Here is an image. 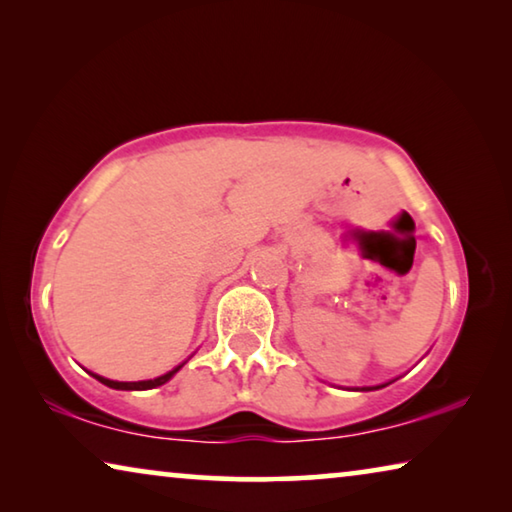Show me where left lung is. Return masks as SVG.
<instances>
[{"label": "left lung", "instance_id": "1", "mask_svg": "<svg viewBox=\"0 0 512 512\" xmlns=\"http://www.w3.org/2000/svg\"><path fill=\"white\" fill-rule=\"evenodd\" d=\"M380 387H385V385H380ZM373 389H378V387H373Z\"/></svg>", "mask_w": 512, "mask_h": 512}]
</instances>
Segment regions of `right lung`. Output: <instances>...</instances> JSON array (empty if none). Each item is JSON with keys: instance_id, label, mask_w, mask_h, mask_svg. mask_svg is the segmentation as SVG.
<instances>
[{"instance_id": "1", "label": "right lung", "mask_w": 512, "mask_h": 512, "mask_svg": "<svg viewBox=\"0 0 512 512\" xmlns=\"http://www.w3.org/2000/svg\"><path fill=\"white\" fill-rule=\"evenodd\" d=\"M184 367V362L180 364V367H175L173 371H168V373H164V376H159V378H154V380H139V383H118V380H109V378H102V376H97V373H93V378H97L100 380L102 385H107V387H113V389H152V387H159V385H164V383H168L170 378L175 376L177 371H180Z\"/></svg>"}]
</instances>
